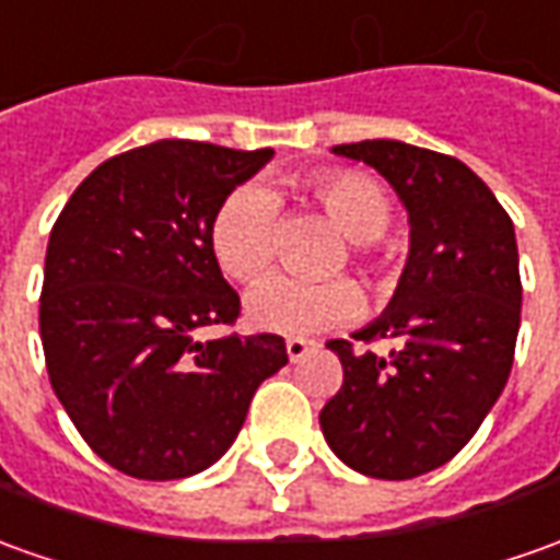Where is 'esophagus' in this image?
Listing matches in <instances>:
<instances>
[{"label": "esophagus", "instance_id": "34e87169", "mask_svg": "<svg viewBox=\"0 0 560 560\" xmlns=\"http://www.w3.org/2000/svg\"><path fill=\"white\" fill-rule=\"evenodd\" d=\"M284 349H288V359L291 361H300L306 352L312 349V343H306V340H300V337H288V343H284Z\"/></svg>", "mask_w": 560, "mask_h": 560}]
</instances>
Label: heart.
<instances>
[{
	"instance_id": "1",
	"label": "heart",
	"mask_w": 560,
	"mask_h": 560,
	"mask_svg": "<svg viewBox=\"0 0 560 560\" xmlns=\"http://www.w3.org/2000/svg\"><path fill=\"white\" fill-rule=\"evenodd\" d=\"M337 230L349 235V260L368 276H389V260L376 248V235L389 226L392 199L371 174L355 168H322L300 184ZM279 199L264 186H238L217 205L211 220V250L230 279L250 284L264 276L276 257ZM361 310V294L352 281H296L272 276L248 296V318L264 330L310 337L352 322Z\"/></svg>"
}]
</instances>
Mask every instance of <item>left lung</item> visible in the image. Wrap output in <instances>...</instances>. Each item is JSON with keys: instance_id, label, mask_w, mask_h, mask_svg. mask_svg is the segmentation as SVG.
<instances>
[{"instance_id": "left-lung-1", "label": "left lung", "mask_w": 560, "mask_h": 560, "mask_svg": "<svg viewBox=\"0 0 560 560\" xmlns=\"http://www.w3.org/2000/svg\"><path fill=\"white\" fill-rule=\"evenodd\" d=\"M337 155L376 168L410 214V257L389 310L352 340H330L343 386L318 413L349 469L408 481L454 459L500 398L521 325L512 217L454 155L361 140ZM389 339L376 357L368 345Z\"/></svg>"}]
</instances>
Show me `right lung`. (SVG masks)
Listing matches in <instances>:
<instances>
[{
  "instance_id": "add662e5",
  "label": "right lung",
  "mask_w": 560,
  "mask_h": 560,
  "mask_svg": "<svg viewBox=\"0 0 560 560\" xmlns=\"http://www.w3.org/2000/svg\"><path fill=\"white\" fill-rule=\"evenodd\" d=\"M269 159L155 140L97 165L55 220L39 296L48 380L91 451L131 478L208 469L257 386L288 364L279 334L196 340L242 315L208 232Z\"/></svg>"
}]
</instances>
